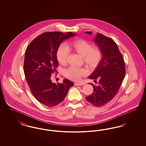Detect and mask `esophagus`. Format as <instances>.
<instances>
[{
	"label": "esophagus",
	"instance_id": "34e87169",
	"mask_svg": "<svg viewBox=\"0 0 146 146\" xmlns=\"http://www.w3.org/2000/svg\"><path fill=\"white\" fill-rule=\"evenodd\" d=\"M74 85H76V86H82L84 85V83H78V82H76L74 83Z\"/></svg>",
	"mask_w": 146,
	"mask_h": 146
}]
</instances>
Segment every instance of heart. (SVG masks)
<instances>
[{"mask_svg": "<svg viewBox=\"0 0 146 146\" xmlns=\"http://www.w3.org/2000/svg\"><path fill=\"white\" fill-rule=\"evenodd\" d=\"M70 49L83 56L84 62L91 67H95L102 57V51L99 48L92 47L91 43L85 40H77L68 44L67 46L62 44L59 47L57 52V57L61 64L64 65L67 63ZM87 73L88 70L85 68L73 66L70 67L64 71L66 76L74 80H80Z\"/></svg>", "mask_w": 146, "mask_h": 146, "instance_id": "1", "label": "heart"}]
</instances>
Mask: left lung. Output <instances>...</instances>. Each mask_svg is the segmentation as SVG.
<instances>
[{
  "instance_id": "8db88e82",
  "label": "left lung",
  "mask_w": 146,
  "mask_h": 146,
  "mask_svg": "<svg viewBox=\"0 0 146 146\" xmlns=\"http://www.w3.org/2000/svg\"><path fill=\"white\" fill-rule=\"evenodd\" d=\"M90 35L92 32H85ZM94 42L102 51V58L96 69L89 76L98 85L90 83L94 88L92 94L86 100L96 107L107 104L115 97L125 76V62L118 46L111 38L97 33Z\"/></svg>"
}]
</instances>
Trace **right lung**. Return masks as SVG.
Masks as SVG:
<instances>
[{
  "label": "right lung",
  "mask_w": 146,
  "mask_h": 146,
  "mask_svg": "<svg viewBox=\"0 0 146 146\" xmlns=\"http://www.w3.org/2000/svg\"><path fill=\"white\" fill-rule=\"evenodd\" d=\"M76 33L51 32L42 33L31 42L25 51L24 73L35 98L49 107L60 104L74 84L67 79L52 83L51 76L58 65L57 52L60 44Z\"/></svg>",
  "instance_id": "add662e5"
}]
</instances>
